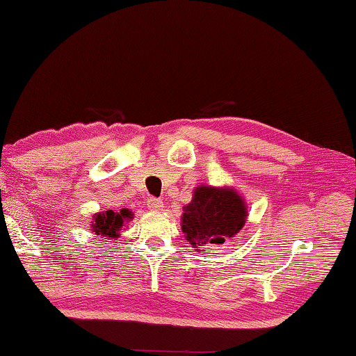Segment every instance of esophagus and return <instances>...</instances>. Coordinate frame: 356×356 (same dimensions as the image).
<instances>
[{"label":"esophagus","instance_id":"esophagus-1","mask_svg":"<svg viewBox=\"0 0 356 356\" xmlns=\"http://www.w3.org/2000/svg\"><path fill=\"white\" fill-rule=\"evenodd\" d=\"M147 207L150 209V210H160L161 207H163V202H161L160 200H156V197H149L147 200Z\"/></svg>","mask_w":356,"mask_h":356}]
</instances>
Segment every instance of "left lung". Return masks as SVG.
<instances>
[{
	"instance_id": "left-lung-1",
	"label": "left lung",
	"mask_w": 356,
	"mask_h": 356,
	"mask_svg": "<svg viewBox=\"0 0 356 356\" xmlns=\"http://www.w3.org/2000/svg\"><path fill=\"white\" fill-rule=\"evenodd\" d=\"M184 212L182 231L193 248L225 243L246 220L242 197L234 190L215 186H197Z\"/></svg>"
}]
</instances>
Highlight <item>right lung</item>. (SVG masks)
Masks as SVG:
<instances>
[{
	"label": "right lung",
	"mask_w": 356,
	"mask_h": 356,
	"mask_svg": "<svg viewBox=\"0 0 356 356\" xmlns=\"http://www.w3.org/2000/svg\"><path fill=\"white\" fill-rule=\"evenodd\" d=\"M129 218H131V212H129L127 209H122L120 212L106 210V212H102L94 216L92 229L100 237L118 238L120 227L124 226V221Z\"/></svg>",
	"instance_id": "obj_1"
}]
</instances>
